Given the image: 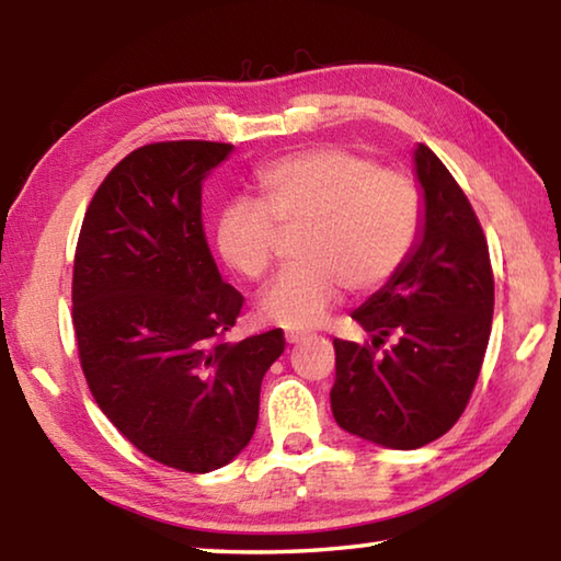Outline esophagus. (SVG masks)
Listing matches in <instances>:
<instances>
[{
  "instance_id": "esophagus-1",
  "label": "esophagus",
  "mask_w": 561,
  "mask_h": 561,
  "mask_svg": "<svg viewBox=\"0 0 561 561\" xmlns=\"http://www.w3.org/2000/svg\"><path fill=\"white\" fill-rule=\"evenodd\" d=\"M284 339H287V344H299V341L304 339V334H301V331H287V334H284Z\"/></svg>"
}]
</instances>
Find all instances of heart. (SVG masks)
Listing matches in <instances>:
<instances>
[{
  "label": "heart",
  "instance_id": "b5f03b06",
  "mask_svg": "<svg viewBox=\"0 0 561 561\" xmlns=\"http://www.w3.org/2000/svg\"><path fill=\"white\" fill-rule=\"evenodd\" d=\"M262 203L237 201L217 222V250L244 279L262 282L279 260L284 234L299 237V267L264 291L260 314L311 327L341 289L386 287L423 230V197L411 178L348 148L299 150L257 173Z\"/></svg>",
  "mask_w": 561,
  "mask_h": 561
}]
</instances>
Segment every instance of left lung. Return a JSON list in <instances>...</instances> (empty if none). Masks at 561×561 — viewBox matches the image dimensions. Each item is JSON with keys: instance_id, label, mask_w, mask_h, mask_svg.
Masks as SVG:
<instances>
[{"instance_id": "left-lung-1", "label": "left lung", "mask_w": 561, "mask_h": 561, "mask_svg": "<svg viewBox=\"0 0 561 561\" xmlns=\"http://www.w3.org/2000/svg\"><path fill=\"white\" fill-rule=\"evenodd\" d=\"M415 173L425 193L421 242L403 270L351 314L371 341L334 339L336 423L396 450L423 448L458 423L478 383L495 309L488 240L468 195L423 144Z\"/></svg>"}]
</instances>
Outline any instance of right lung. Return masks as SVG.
Listing matches in <instances>:
<instances>
[{"label": "right lung", "mask_w": 561, "mask_h": 561, "mask_svg": "<svg viewBox=\"0 0 561 561\" xmlns=\"http://www.w3.org/2000/svg\"><path fill=\"white\" fill-rule=\"evenodd\" d=\"M215 140L140 146L111 170L73 254L71 319L93 401L165 468L210 472L250 443L284 331L227 341L244 297L222 282L203 227Z\"/></svg>", "instance_id": "obj_1"}]
</instances>
